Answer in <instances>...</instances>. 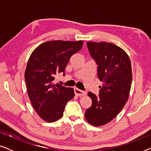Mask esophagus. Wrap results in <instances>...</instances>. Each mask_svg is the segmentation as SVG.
<instances>
[{
    "label": "esophagus",
    "instance_id": "obj_1",
    "mask_svg": "<svg viewBox=\"0 0 151 151\" xmlns=\"http://www.w3.org/2000/svg\"><path fill=\"white\" fill-rule=\"evenodd\" d=\"M74 93H75V94L78 96H84V95H86L85 91H83L80 90L78 88H74Z\"/></svg>",
    "mask_w": 151,
    "mask_h": 151
}]
</instances>
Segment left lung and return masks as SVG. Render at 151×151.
I'll use <instances>...</instances> for the list:
<instances>
[{"mask_svg": "<svg viewBox=\"0 0 151 151\" xmlns=\"http://www.w3.org/2000/svg\"><path fill=\"white\" fill-rule=\"evenodd\" d=\"M86 45L98 65V77L102 86L98 96L88 93L92 105L84 115L88 123L100 127L115 118L127 102L132 83L131 64L127 53L112 43L87 42Z\"/></svg>", "mask_w": 151, "mask_h": 151, "instance_id": "obj_1", "label": "left lung"}]
</instances>
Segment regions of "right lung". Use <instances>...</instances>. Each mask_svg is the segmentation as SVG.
Here are the masks:
<instances>
[{
  "label": "right lung",
  "instance_id": "add662e5",
  "mask_svg": "<svg viewBox=\"0 0 151 151\" xmlns=\"http://www.w3.org/2000/svg\"><path fill=\"white\" fill-rule=\"evenodd\" d=\"M83 41L45 42L33 51L24 73L29 98L34 110L47 122L63 115L67 103L73 98V88L55 84V75L63 73L70 58L82 49Z\"/></svg>",
  "mask_w": 151,
  "mask_h": 151
}]
</instances>
